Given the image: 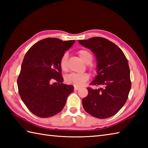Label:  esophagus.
<instances>
[{
    "instance_id": "obj_1",
    "label": "esophagus",
    "mask_w": 148,
    "mask_h": 148,
    "mask_svg": "<svg viewBox=\"0 0 148 148\" xmlns=\"http://www.w3.org/2000/svg\"><path fill=\"white\" fill-rule=\"evenodd\" d=\"M79 88H80L79 86H74V90H78Z\"/></svg>"
}]
</instances>
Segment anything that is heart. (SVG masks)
I'll return each mask as SVG.
<instances>
[{"label": "heart", "instance_id": "1", "mask_svg": "<svg viewBox=\"0 0 148 148\" xmlns=\"http://www.w3.org/2000/svg\"><path fill=\"white\" fill-rule=\"evenodd\" d=\"M78 55L80 58L85 63V64H90L92 62L93 60V55L90 51L87 49H81L78 51ZM68 55L67 53L62 56L60 61V67L62 71H66L67 70V60ZM89 75L87 73L83 74H76L71 73L67 75L65 77V80L68 83L73 84L74 86H81L88 80Z\"/></svg>", "mask_w": 148, "mask_h": 148}]
</instances>
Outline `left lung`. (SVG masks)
<instances>
[{
	"instance_id": "obj_1",
	"label": "left lung",
	"mask_w": 148,
	"mask_h": 148,
	"mask_svg": "<svg viewBox=\"0 0 148 148\" xmlns=\"http://www.w3.org/2000/svg\"><path fill=\"white\" fill-rule=\"evenodd\" d=\"M97 59V74L82 100L83 108L94 117L104 119L116 114L127 102L131 89L130 69L126 56L115 44L103 37L79 40Z\"/></svg>"
}]
</instances>
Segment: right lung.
Here are the masks:
<instances>
[{"label":"right lung","mask_w":148,"mask_h":148,"mask_svg":"<svg viewBox=\"0 0 148 148\" xmlns=\"http://www.w3.org/2000/svg\"><path fill=\"white\" fill-rule=\"evenodd\" d=\"M74 42L49 37L36 42L25 55L17 81L18 92L27 108L37 116L58 114L74 91L73 86L62 83L60 61ZM53 80L58 84H51Z\"/></svg>","instance_id":"right-lung-1"}]
</instances>
